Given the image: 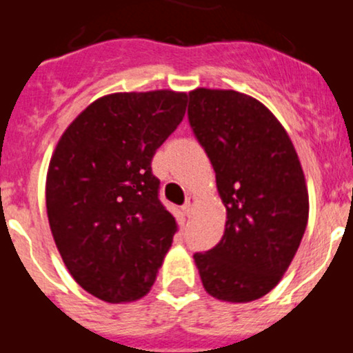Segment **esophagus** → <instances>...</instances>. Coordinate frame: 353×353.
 <instances>
[{"label":"esophagus","mask_w":353,"mask_h":353,"mask_svg":"<svg viewBox=\"0 0 353 353\" xmlns=\"http://www.w3.org/2000/svg\"><path fill=\"white\" fill-rule=\"evenodd\" d=\"M196 205H198V198H196V196H189L185 201V205H183V212H185L187 217H192Z\"/></svg>","instance_id":"esophagus-1"}]
</instances>
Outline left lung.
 Returning <instances> with one entry per match:
<instances>
[{
  "mask_svg": "<svg viewBox=\"0 0 353 353\" xmlns=\"http://www.w3.org/2000/svg\"><path fill=\"white\" fill-rule=\"evenodd\" d=\"M189 97V123L214 166L226 208L223 239L196 252L194 263L214 299L256 301L281 281L304 236V171L281 121L254 97L212 88Z\"/></svg>",
  "mask_w": 353,
  "mask_h": 353,
  "instance_id": "left-lung-1",
  "label": "left lung"
}]
</instances>
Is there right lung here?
Masks as SVG:
<instances>
[{
  "mask_svg": "<svg viewBox=\"0 0 353 353\" xmlns=\"http://www.w3.org/2000/svg\"><path fill=\"white\" fill-rule=\"evenodd\" d=\"M187 93L118 92L61 134L46 179L52 239L77 285L109 304L145 297L179 224L159 201L152 159L180 125Z\"/></svg>",
  "mask_w": 353,
  "mask_h": 353,
  "instance_id": "right-lung-1",
  "label": "right lung"
}]
</instances>
